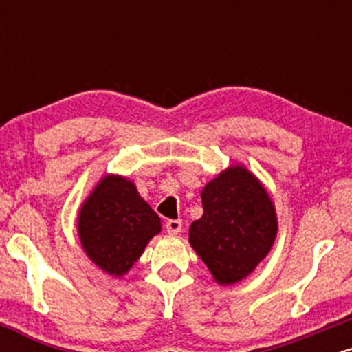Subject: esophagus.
<instances>
[{
	"label": "esophagus",
	"instance_id": "esophagus-1",
	"mask_svg": "<svg viewBox=\"0 0 352 352\" xmlns=\"http://www.w3.org/2000/svg\"><path fill=\"white\" fill-rule=\"evenodd\" d=\"M165 228H167V232L172 233V235H177V233H180V230H182V221L180 220H167Z\"/></svg>",
	"mask_w": 352,
	"mask_h": 352
}]
</instances>
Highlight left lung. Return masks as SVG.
<instances>
[{"mask_svg": "<svg viewBox=\"0 0 352 352\" xmlns=\"http://www.w3.org/2000/svg\"><path fill=\"white\" fill-rule=\"evenodd\" d=\"M204 215L190 225L192 248L220 285L243 280L270 253L276 212L261 182L232 165L201 190Z\"/></svg>", "mask_w": 352, "mask_h": 352, "instance_id": "obj_1", "label": "left lung"}]
</instances>
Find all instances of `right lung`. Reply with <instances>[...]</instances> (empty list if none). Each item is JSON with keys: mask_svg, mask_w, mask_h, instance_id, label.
I'll list each match as a JSON object with an SVG mask.
<instances>
[{"mask_svg": "<svg viewBox=\"0 0 352 352\" xmlns=\"http://www.w3.org/2000/svg\"><path fill=\"white\" fill-rule=\"evenodd\" d=\"M160 218L132 182L106 175L82 204L78 232L84 252L100 270L122 276L160 233Z\"/></svg>", "mask_w": 352, "mask_h": 352, "instance_id": "obj_1", "label": "right lung"}]
</instances>
